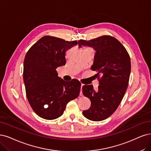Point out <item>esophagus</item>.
<instances>
[{"instance_id": "esophagus-1", "label": "esophagus", "mask_w": 151, "mask_h": 151, "mask_svg": "<svg viewBox=\"0 0 151 151\" xmlns=\"http://www.w3.org/2000/svg\"><path fill=\"white\" fill-rule=\"evenodd\" d=\"M83 84H81V91H80V96H83V93H82V88H83Z\"/></svg>"}]
</instances>
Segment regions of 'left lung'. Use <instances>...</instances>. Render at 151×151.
Here are the masks:
<instances>
[{"label": "left lung", "instance_id": "1", "mask_svg": "<svg viewBox=\"0 0 151 151\" xmlns=\"http://www.w3.org/2000/svg\"><path fill=\"white\" fill-rule=\"evenodd\" d=\"M80 47L88 46L96 51L91 69L96 71L99 86H83V94L91 101V107L83 111L87 119L99 121L112 114L124 97L131 73V60L124 47L114 37L103 35L90 40H80Z\"/></svg>", "mask_w": 151, "mask_h": 151}]
</instances>
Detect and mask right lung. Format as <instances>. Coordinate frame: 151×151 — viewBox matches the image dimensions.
Wrapping results in <instances>:
<instances>
[{
  "label": "right lung",
  "instance_id": "1",
  "mask_svg": "<svg viewBox=\"0 0 151 151\" xmlns=\"http://www.w3.org/2000/svg\"><path fill=\"white\" fill-rule=\"evenodd\" d=\"M78 43L44 36L27 52L24 61V81L32 108L42 118L52 120L63 114L66 106L80 94L81 83L65 81L56 70L66 63V50Z\"/></svg>",
  "mask_w": 151,
  "mask_h": 151
}]
</instances>
